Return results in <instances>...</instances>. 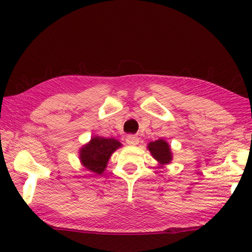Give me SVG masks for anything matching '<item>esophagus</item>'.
Returning <instances> with one entry per match:
<instances>
[{
	"mask_svg": "<svg viewBox=\"0 0 252 252\" xmlns=\"http://www.w3.org/2000/svg\"><path fill=\"white\" fill-rule=\"evenodd\" d=\"M126 141L127 144H129V145H137L138 142H140V138H138L136 135L130 134V135L126 136Z\"/></svg>",
	"mask_w": 252,
	"mask_h": 252,
	"instance_id": "1",
	"label": "esophagus"
}]
</instances>
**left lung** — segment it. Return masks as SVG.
I'll list each match as a JSON object with an SVG mask.
<instances>
[{"label":"left lung","instance_id":"obj_1","mask_svg":"<svg viewBox=\"0 0 252 252\" xmlns=\"http://www.w3.org/2000/svg\"><path fill=\"white\" fill-rule=\"evenodd\" d=\"M148 149L152 153L153 157L158 160L161 164H167L172 159V154L170 152L168 143L163 140H158L156 142L149 143Z\"/></svg>","mask_w":252,"mask_h":252}]
</instances>
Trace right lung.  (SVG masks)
Returning a JSON list of instances; mask_svg holds the SVG:
<instances>
[{
    "instance_id": "add662e5",
    "label": "right lung",
    "mask_w": 252,
    "mask_h": 252,
    "mask_svg": "<svg viewBox=\"0 0 252 252\" xmlns=\"http://www.w3.org/2000/svg\"><path fill=\"white\" fill-rule=\"evenodd\" d=\"M120 146L121 143L115 138L95 136L80 151V159L88 170L100 174L105 171L111 154Z\"/></svg>"
}]
</instances>
